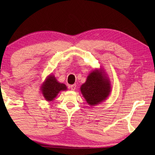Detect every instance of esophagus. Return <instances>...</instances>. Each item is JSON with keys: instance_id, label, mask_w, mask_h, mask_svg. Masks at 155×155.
<instances>
[{"instance_id": "obj_1", "label": "esophagus", "mask_w": 155, "mask_h": 155, "mask_svg": "<svg viewBox=\"0 0 155 155\" xmlns=\"http://www.w3.org/2000/svg\"><path fill=\"white\" fill-rule=\"evenodd\" d=\"M76 87H77V85H76V84H72L70 86V88H71V90L72 91H74L75 88H76Z\"/></svg>"}]
</instances>
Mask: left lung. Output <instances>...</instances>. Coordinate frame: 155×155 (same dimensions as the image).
Returning a JSON list of instances; mask_svg holds the SVG:
<instances>
[{
    "mask_svg": "<svg viewBox=\"0 0 155 155\" xmlns=\"http://www.w3.org/2000/svg\"><path fill=\"white\" fill-rule=\"evenodd\" d=\"M81 91L87 103L93 106L106 99L110 92V84L102 72L96 70L88 76Z\"/></svg>",
    "mask_w": 155,
    "mask_h": 155,
    "instance_id": "1",
    "label": "left lung"
}]
</instances>
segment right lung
Wrapping results in <instances>:
<instances>
[{
  "label": "right lung",
  "instance_id": "obj_1",
  "mask_svg": "<svg viewBox=\"0 0 155 155\" xmlns=\"http://www.w3.org/2000/svg\"><path fill=\"white\" fill-rule=\"evenodd\" d=\"M65 90H67L66 85L58 83L53 75L49 76L41 87L42 94L48 101H52L59 92Z\"/></svg>",
  "mask_w": 155,
  "mask_h": 155
}]
</instances>
